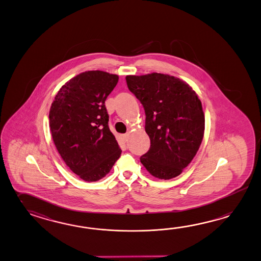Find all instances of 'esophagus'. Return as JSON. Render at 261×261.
I'll list each match as a JSON object with an SVG mask.
<instances>
[{
	"mask_svg": "<svg viewBox=\"0 0 261 261\" xmlns=\"http://www.w3.org/2000/svg\"><path fill=\"white\" fill-rule=\"evenodd\" d=\"M122 139H123V140L126 142L128 140V134H124V135H122Z\"/></svg>",
	"mask_w": 261,
	"mask_h": 261,
	"instance_id": "1",
	"label": "esophagus"
}]
</instances>
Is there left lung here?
Wrapping results in <instances>:
<instances>
[{
    "instance_id": "left-lung-1",
    "label": "left lung",
    "mask_w": 261,
    "mask_h": 261,
    "mask_svg": "<svg viewBox=\"0 0 261 261\" xmlns=\"http://www.w3.org/2000/svg\"><path fill=\"white\" fill-rule=\"evenodd\" d=\"M127 87L145 110V131L151 147L140 162L155 178L179 176L202 141V105L187 83L173 75L151 73L126 75Z\"/></svg>"
}]
</instances>
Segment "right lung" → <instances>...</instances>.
<instances>
[{
	"label": "right lung",
	"instance_id": "right-lung-1",
	"mask_svg": "<svg viewBox=\"0 0 261 261\" xmlns=\"http://www.w3.org/2000/svg\"><path fill=\"white\" fill-rule=\"evenodd\" d=\"M119 76L86 71L60 89L49 110L53 142L67 167L86 181L109 173L122 150L109 127L105 101Z\"/></svg>",
	"mask_w": 261,
	"mask_h": 261
}]
</instances>
